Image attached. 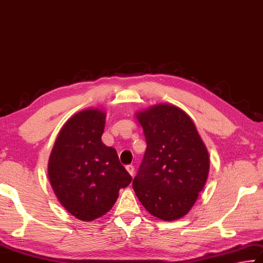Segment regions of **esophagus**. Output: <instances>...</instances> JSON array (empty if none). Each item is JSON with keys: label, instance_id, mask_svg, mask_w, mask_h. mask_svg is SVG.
Returning <instances> with one entry per match:
<instances>
[{"label": "esophagus", "instance_id": "1", "mask_svg": "<svg viewBox=\"0 0 263 263\" xmlns=\"http://www.w3.org/2000/svg\"><path fill=\"white\" fill-rule=\"evenodd\" d=\"M126 170L128 171V174H129V175H130V176H132V177H133V176H134V174H135L134 166H133V165H127V166H126Z\"/></svg>", "mask_w": 263, "mask_h": 263}]
</instances>
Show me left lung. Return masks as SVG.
Segmentation results:
<instances>
[{
  "instance_id": "left-lung-1",
  "label": "left lung",
  "mask_w": 263,
  "mask_h": 263,
  "mask_svg": "<svg viewBox=\"0 0 263 263\" xmlns=\"http://www.w3.org/2000/svg\"><path fill=\"white\" fill-rule=\"evenodd\" d=\"M147 141L133 189L141 204L161 220L187 214L209 176L210 157L195 123L183 109L158 103L137 111Z\"/></svg>"
}]
</instances>
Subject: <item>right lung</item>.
<instances>
[{
	"mask_svg": "<svg viewBox=\"0 0 263 263\" xmlns=\"http://www.w3.org/2000/svg\"><path fill=\"white\" fill-rule=\"evenodd\" d=\"M105 110L87 108L60 129L50 154L47 175L59 203L73 217L92 221L113 208L120 189L132 182L118 153L102 143Z\"/></svg>",
	"mask_w": 263,
	"mask_h": 263,
	"instance_id": "right-lung-1",
	"label": "right lung"
}]
</instances>
